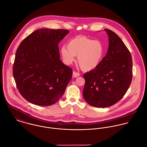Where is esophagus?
Masks as SVG:
<instances>
[{"mask_svg": "<svg viewBox=\"0 0 147 147\" xmlns=\"http://www.w3.org/2000/svg\"><path fill=\"white\" fill-rule=\"evenodd\" d=\"M80 76V74L79 73L76 72V71H74L73 72V77L76 78V77H78Z\"/></svg>", "mask_w": 147, "mask_h": 147, "instance_id": "34e87169", "label": "esophagus"}]
</instances>
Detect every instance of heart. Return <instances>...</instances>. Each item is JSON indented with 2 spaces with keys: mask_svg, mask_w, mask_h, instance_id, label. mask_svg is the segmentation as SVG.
Segmentation results:
<instances>
[{
  "mask_svg": "<svg viewBox=\"0 0 147 147\" xmlns=\"http://www.w3.org/2000/svg\"><path fill=\"white\" fill-rule=\"evenodd\" d=\"M105 54V47L99 40H92L85 36H77L71 39L67 47L61 49V55L66 65L71 64L77 57V62L84 71H90L100 63Z\"/></svg>",
  "mask_w": 147,
  "mask_h": 147,
  "instance_id": "heart-1",
  "label": "heart"
}]
</instances>
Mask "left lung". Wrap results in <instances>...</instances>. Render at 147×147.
<instances>
[{
	"label": "left lung",
	"instance_id": "8db88e82",
	"mask_svg": "<svg viewBox=\"0 0 147 147\" xmlns=\"http://www.w3.org/2000/svg\"><path fill=\"white\" fill-rule=\"evenodd\" d=\"M109 37L107 53L99 65L84 74L85 100L95 107H107L118 102L129 88L132 79L131 55L113 31L105 29Z\"/></svg>",
	"mask_w": 147,
	"mask_h": 147
}]
</instances>
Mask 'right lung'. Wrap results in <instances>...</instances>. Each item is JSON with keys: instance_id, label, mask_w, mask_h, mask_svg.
<instances>
[{"instance_id": "add662e5", "label": "right lung", "mask_w": 147, "mask_h": 147, "mask_svg": "<svg viewBox=\"0 0 147 147\" xmlns=\"http://www.w3.org/2000/svg\"><path fill=\"white\" fill-rule=\"evenodd\" d=\"M68 33L63 29L36 30L17 49L13 76L20 94L30 103L50 106L63 95L73 71L60 60L58 45Z\"/></svg>"}]
</instances>
